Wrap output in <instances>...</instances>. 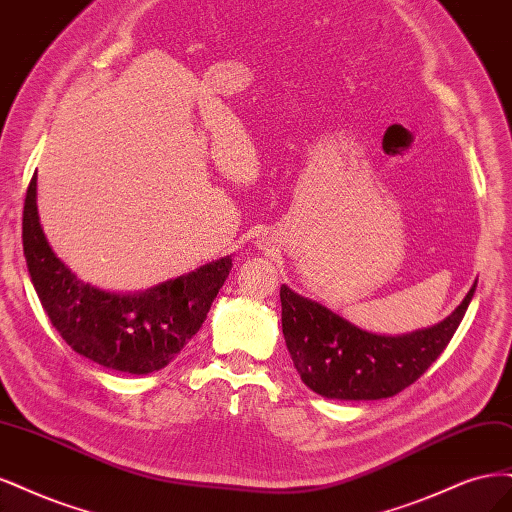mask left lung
Here are the masks:
<instances>
[{
	"instance_id": "left-lung-1",
	"label": "left lung",
	"mask_w": 512,
	"mask_h": 512,
	"mask_svg": "<svg viewBox=\"0 0 512 512\" xmlns=\"http://www.w3.org/2000/svg\"><path fill=\"white\" fill-rule=\"evenodd\" d=\"M476 291L440 323L385 336L366 332L334 310L280 287L283 334L293 366L308 389L327 400H381L400 393L447 349Z\"/></svg>"
}]
</instances>
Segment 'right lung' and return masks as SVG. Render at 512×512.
I'll return each mask as SVG.
<instances>
[{
    "label": "right lung",
    "mask_w": 512,
    "mask_h": 512,
    "mask_svg": "<svg viewBox=\"0 0 512 512\" xmlns=\"http://www.w3.org/2000/svg\"><path fill=\"white\" fill-rule=\"evenodd\" d=\"M23 253L44 312L72 349L108 370L151 374L166 368L200 332L232 270V257L136 293L80 280L48 244L38 214V176L23 208Z\"/></svg>",
    "instance_id": "add662e5"
}]
</instances>
